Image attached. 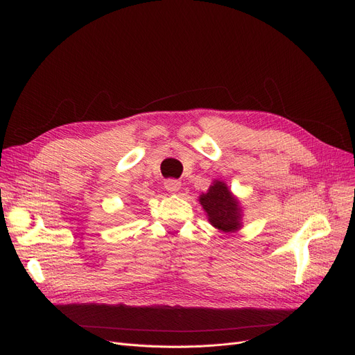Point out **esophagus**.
Segmentation results:
<instances>
[{
  "label": "esophagus",
  "instance_id": "obj_1",
  "mask_svg": "<svg viewBox=\"0 0 355 355\" xmlns=\"http://www.w3.org/2000/svg\"><path fill=\"white\" fill-rule=\"evenodd\" d=\"M164 187L166 191L170 193H177L180 189H181V182L177 181V180H166L164 182Z\"/></svg>",
  "mask_w": 355,
  "mask_h": 355
}]
</instances>
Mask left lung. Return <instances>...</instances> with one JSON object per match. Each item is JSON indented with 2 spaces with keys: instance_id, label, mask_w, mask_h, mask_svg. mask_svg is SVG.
Wrapping results in <instances>:
<instances>
[{
  "instance_id": "8db88e82",
  "label": "left lung",
  "mask_w": 355,
  "mask_h": 355,
  "mask_svg": "<svg viewBox=\"0 0 355 355\" xmlns=\"http://www.w3.org/2000/svg\"><path fill=\"white\" fill-rule=\"evenodd\" d=\"M198 198L209 216V221L216 229L233 233L241 227L240 202L232 194L226 182L216 180L207 193H202Z\"/></svg>"
}]
</instances>
